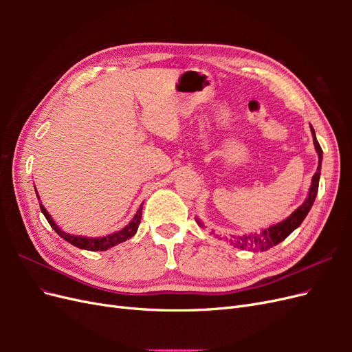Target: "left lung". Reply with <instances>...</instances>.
I'll use <instances>...</instances> for the list:
<instances>
[{
	"label": "left lung",
	"mask_w": 352,
	"mask_h": 352,
	"mask_svg": "<svg viewBox=\"0 0 352 352\" xmlns=\"http://www.w3.org/2000/svg\"><path fill=\"white\" fill-rule=\"evenodd\" d=\"M311 133H313L314 146H316L317 154H318V166H317V172L314 173L313 180H311L310 192H308V197L304 201V204L301 207H298L286 220L278 223V225H274V226H270L269 229H265L260 233H254V235H243V236H233V241H230V243L235 245L236 248L248 250V251H254V252L267 251V250L273 248L274 245L280 243L285 238L289 236L291 233L301 225L302 220L308 214V211H310L313 202L316 199L317 190H318V180H320V168H322V154H323L320 144L317 142L313 126H311ZM195 221L198 226H201V228L204 226V223H202L199 219H195Z\"/></svg>",
	"instance_id": "left-lung-1"
}]
</instances>
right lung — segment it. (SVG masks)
<instances>
[{
	"label": "right lung",
	"mask_w": 352,
	"mask_h": 352,
	"mask_svg": "<svg viewBox=\"0 0 352 352\" xmlns=\"http://www.w3.org/2000/svg\"><path fill=\"white\" fill-rule=\"evenodd\" d=\"M38 199H39V197H38ZM39 206H41V211L44 212L45 219L48 220L50 226L54 229L63 239L67 241L72 245H74V247H78L80 250H88V251H105V250L114 247V245H117V243L124 242V241H127L129 238H132L135 233H136L138 226H140V223H141V217H142V204H141L140 210L136 211V214L132 219V221L127 226H124L122 230L116 232V233H111V235H107V236H104V238H85V236L69 235V233L63 232L56 225V223L52 221L51 216L48 214V211L44 208V206H42V204H39Z\"/></svg>",
	"instance_id": "add662e5"
}]
</instances>
